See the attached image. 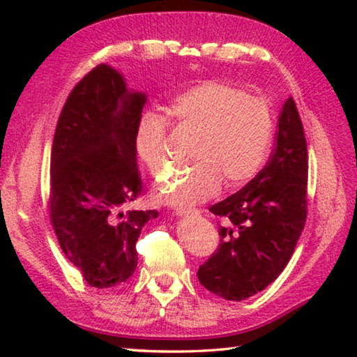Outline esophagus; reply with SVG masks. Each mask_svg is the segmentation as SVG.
Masks as SVG:
<instances>
[{
	"mask_svg": "<svg viewBox=\"0 0 357 357\" xmlns=\"http://www.w3.org/2000/svg\"><path fill=\"white\" fill-rule=\"evenodd\" d=\"M175 214L177 216H197V214H199V209L190 206H177L175 208Z\"/></svg>",
	"mask_w": 357,
	"mask_h": 357,
	"instance_id": "esophagus-1",
	"label": "esophagus"
}]
</instances>
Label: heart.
I'll return each mask as SVG.
<instances>
[{
	"instance_id": "b5f03b06",
	"label": "heart",
	"mask_w": 357,
	"mask_h": 357,
	"mask_svg": "<svg viewBox=\"0 0 357 357\" xmlns=\"http://www.w3.org/2000/svg\"><path fill=\"white\" fill-rule=\"evenodd\" d=\"M175 126L197 133L190 167L177 170L160 185L164 202L190 204L216 195L222 182L242 187L260 172L270 154L276 120L270 102L250 96L241 87L206 81L183 91L169 105ZM169 123L154 112H144L136 121L135 151L151 174L167 167Z\"/></svg>"
}]
</instances>
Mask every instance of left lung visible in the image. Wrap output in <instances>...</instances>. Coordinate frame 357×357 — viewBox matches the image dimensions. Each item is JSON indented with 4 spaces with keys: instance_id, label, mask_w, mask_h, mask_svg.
<instances>
[{
    "instance_id": "left-lung-1",
    "label": "left lung",
    "mask_w": 357,
    "mask_h": 357,
    "mask_svg": "<svg viewBox=\"0 0 357 357\" xmlns=\"http://www.w3.org/2000/svg\"><path fill=\"white\" fill-rule=\"evenodd\" d=\"M307 177L304 126L289 97L265 167L237 193L209 208L226 224L219 226L218 250L197 273L208 291L227 301H243L281 275L305 226Z\"/></svg>"
}]
</instances>
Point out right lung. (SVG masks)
<instances>
[{
    "label": "right lung",
    "instance_id": "obj_1",
    "mask_svg": "<svg viewBox=\"0 0 357 357\" xmlns=\"http://www.w3.org/2000/svg\"><path fill=\"white\" fill-rule=\"evenodd\" d=\"M146 96L109 65L68 96L50 155L48 211L63 253L97 289L119 286L138 265L136 241L158 211H125L143 190L133 144Z\"/></svg>",
    "mask_w": 357,
    "mask_h": 357
}]
</instances>
